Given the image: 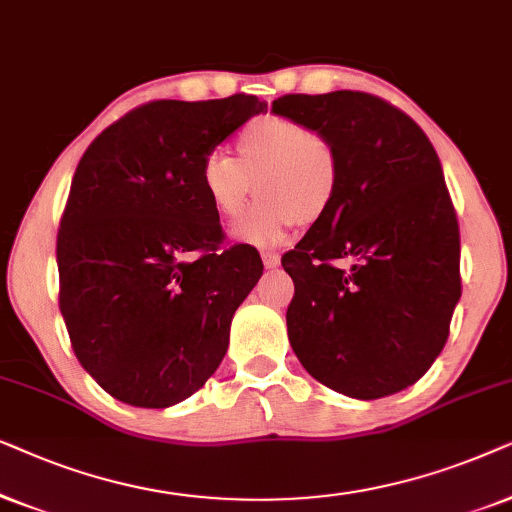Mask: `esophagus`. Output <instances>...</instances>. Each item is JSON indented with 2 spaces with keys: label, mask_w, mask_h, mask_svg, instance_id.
Segmentation results:
<instances>
[{
  "label": "esophagus",
  "mask_w": 512,
  "mask_h": 512,
  "mask_svg": "<svg viewBox=\"0 0 512 512\" xmlns=\"http://www.w3.org/2000/svg\"><path fill=\"white\" fill-rule=\"evenodd\" d=\"M262 262H264V267H267V269H276L278 264H281V255H278V252L264 250L262 252Z\"/></svg>",
  "instance_id": "34e87169"
}]
</instances>
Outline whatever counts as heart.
Returning <instances> with one entry per match:
<instances>
[{"mask_svg": "<svg viewBox=\"0 0 512 512\" xmlns=\"http://www.w3.org/2000/svg\"><path fill=\"white\" fill-rule=\"evenodd\" d=\"M337 149L309 126L285 117L250 121L236 138V156L213 149L201 163V187L213 210L236 220L252 194L262 201L234 229L238 241L281 243L295 224H316L337 199Z\"/></svg>", "mask_w": 512, "mask_h": 512, "instance_id": "b5f03b06", "label": "heart"}]
</instances>
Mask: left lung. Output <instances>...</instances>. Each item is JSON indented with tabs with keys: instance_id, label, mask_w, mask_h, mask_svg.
Wrapping results in <instances>:
<instances>
[{
	"instance_id": "obj_1",
	"label": "left lung",
	"mask_w": 512,
	"mask_h": 512,
	"mask_svg": "<svg viewBox=\"0 0 512 512\" xmlns=\"http://www.w3.org/2000/svg\"><path fill=\"white\" fill-rule=\"evenodd\" d=\"M271 112L330 140L342 166L330 213L283 255L292 351L349 398L403 391L440 356L461 297L459 222L438 154L370 93L283 95Z\"/></svg>"
}]
</instances>
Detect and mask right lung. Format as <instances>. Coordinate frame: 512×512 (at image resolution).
<instances>
[{
  "mask_svg": "<svg viewBox=\"0 0 512 512\" xmlns=\"http://www.w3.org/2000/svg\"><path fill=\"white\" fill-rule=\"evenodd\" d=\"M260 112L245 93L154 100L81 156L58 231L60 311L81 367L121 403H182L227 353L264 267L250 245L217 252L201 163Z\"/></svg>",
  "mask_w": 512,
  "mask_h": 512,
  "instance_id": "right-lung-1",
  "label": "right lung"
}]
</instances>
